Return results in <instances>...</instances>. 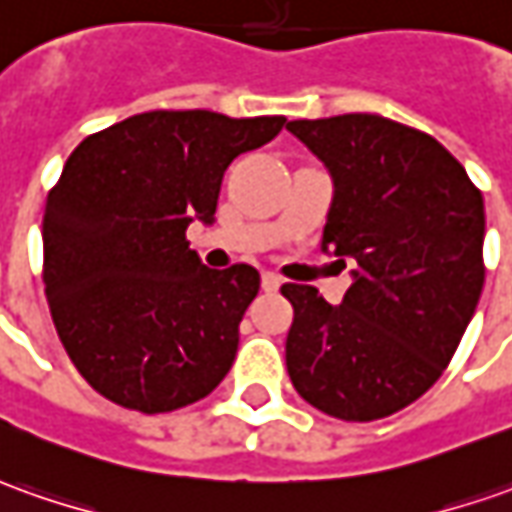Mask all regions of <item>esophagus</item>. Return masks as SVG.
<instances>
[{
    "label": "esophagus",
    "mask_w": 512,
    "mask_h": 512,
    "mask_svg": "<svg viewBox=\"0 0 512 512\" xmlns=\"http://www.w3.org/2000/svg\"><path fill=\"white\" fill-rule=\"evenodd\" d=\"M280 285H283V280H280L274 271H263V288H266V291H277Z\"/></svg>",
    "instance_id": "esophagus-1"
}]
</instances>
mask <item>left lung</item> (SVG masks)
<instances>
[{"label":"left lung","instance_id":"obj_1","mask_svg":"<svg viewBox=\"0 0 512 512\" xmlns=\"http://www.w3.org/2000/svg\"><path fill=\"white\" fill-rule=\"evenodd\" d=\"M333 182L322 252L350 266L342 305L285 283L291 384L319 412L378 420L443 375L485 283V204L429 134L378 114L285 125Z\"/></svg>","mask_w":512,"mask_h":512}]
</instances>
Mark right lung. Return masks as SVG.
I'll return each mask as SVG.
<instances>
[{"label": "right lung", "mask_w": 512, "mask_h": 512, "mask_svg": "<svg viewBox=\"0 0 512 512\" xmlns=\"http://www.w3.org/2000/svg\"><path fill=\"white\" fill-rule=\"evenodd\" d=\"M285 117L145 111L86 137L44 210V291L78 373L145 415L207 398L238 353L260 274L207 269L184 238L215 221L224 170Z\"/></svg>", "instance_id": "add662e5"}]
</instances>
